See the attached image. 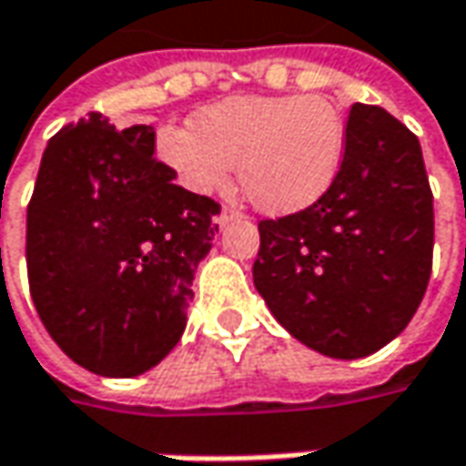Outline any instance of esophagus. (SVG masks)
Returning a JSON list of instances; mask_svg holds the SVG:
<instances>
[{
    "label": "esophagus",
    "instance_id": "34e87169",
    "mask_svg": "<svg viewBox=\"0 0 466 466\" xmlns=\"http://www.w3.org/2000/svg\"><path fill=\"white\" fill-rule=\"evenodd\" d=\"M241 218H244V215H241L238 209H233V207H222V212L215 218V222L222 228V225H228V222L241 220Z\"/></svg>",
    "mask_w": 466,
    "mask_h": 466
}]
</instances>
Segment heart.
Instances as JSON below:
<instances>
[{
  "label": "heart",
  "mask_w": 466,
  "mask_h": 466,
  "mask_svg": "<svg viewBox=\"0 0 466 466\" xmlns=\"http://www.w3.org/2000/svg\"><path fill=\"white\" fill-rule=\"evenodd\" d=\"M157 157L194 194H220L238 167L257 209L293 215L333 188L346 157V117L322 96H233L204 106L197 130L162 126Z\"/></svg>",
  "instance_id": "heart-1"
}]
</instances>
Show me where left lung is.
<instances>
[{
  "label": "left lung",
  "instance_id": "obj_1",
  "mask_svg": "<svg viewBox=\"0 0 466 466\" xmlns=\"http://www.w3.org/2000/svg\"><path fill=\"white\" fill-rule=\"evenodd\" d=\"M432 233L417 136L383 106L354 105L333 188L301 212L259 222L254 286L296 340L333 360H360L417 312Z\"/></svg>",
  "mask_w": 466,
  "mask_h": 466
}]
</instances>
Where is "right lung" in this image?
<instances>
[{"instance_id": "1", "label": "right lung", "mask_w": 466, "mask_h": 466, "mask_svg": "<svg viewBox=\"0 0 466 466\" xmlns=\"http://www.w3.org/2000/svg\"><path fill=\"white\" fill-rule=\"evenodd\" d=\"M152 126L99 112L46 144L28 204L34 307L59 349L105 378H133L183 336L191 283L220 204L173 183Z\"/></svg>"}]
</instances>
